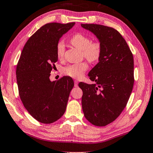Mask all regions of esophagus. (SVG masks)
Segmentation results:
<instances>
[{
  "mask_svg": "<svg viewBox=\"0 0 153 153\" xmlns=\"http://www.w3.org/2000/svg\"><path fill=\"white\" fill-rule=\"evenodd\" d=\"M74 86L75 87L78 86V81H74Z\"/></svg>",
  "mask_w": 153,
  "mask_h": 153,
  "instance_id": "esophagus-1",
  "label": "esophagus"
}]
</instances>
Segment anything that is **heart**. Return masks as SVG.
I'll use <instances>...</instances> for the list:
<instances>
[{
	"instance_id": "b5f03b06",
	"label": "heart",
	"mask_w": 153,
	"mask_h": 153,
	"mask_svg": "<svg viewBox=\"0 0 153 153\" xmlns=\"http://www.w3.org/2000/svg\"><path fill=\"white\" fill-rule=\"evenodd\" d=\"M70 42L74 46L82 51L85 58L90 62H96L100 59L102 54V45L99 42H91V38L88 36L84 33H77L71 38ZM65 51L64 41H58L56 46V53L59 58H62L64 57ZM88 67V64L83 62L65 67L64 72L68 76L77 79L82 76Z\"/></svg>"
}]
</instances>
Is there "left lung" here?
<instances>
[{
	"instance_id": "8db88e82",
	"label": "left lung",
	"mask_w": 153,
	"mask_h": 153,
	"mask_svg": "<svg viewBox=\"0 0 153 153\" xmlns=\"http://www.w3.org/2000/svg\"><path fill=\"white\" fill-rule=\"evenodd\" d=\"M81 27L97 37L102 45L98 63L88 73L94 84L80 82L84 116L91 124L106 126L126 107L134 83V57L129 47L116 29L94 24Z\"/></svg>"
}]
</instances>
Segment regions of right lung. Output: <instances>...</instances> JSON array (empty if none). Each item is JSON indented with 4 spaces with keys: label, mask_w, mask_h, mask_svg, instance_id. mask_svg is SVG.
<instances>
[{
    "label": "right lung",
    "mask_w": 153,
    "mask_h": 153,
    "mask_svg": "<svg viewBox=\"0 0 153 153\" xmlns=\"http://www.w3.org/2000/svg\"><path fill=\"white\" fill-rule=\"evenodd\" d=\"M75 22L48 23L38 29L24 46L17 65L19 94L26 110L39 122L51 124L66 110L74 81L69 76L50 80L58 59L57 43Z\"/></svg>",
    "instance_id": "1"
}]
</instances>
